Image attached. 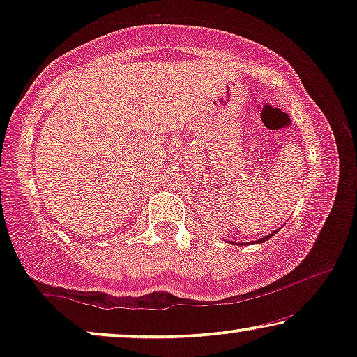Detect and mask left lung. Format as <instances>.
Wrapping results in <instances>:
<instances>
[{"label":"left lung","mask_w":357,"mask_h":357,"mask_svg":"<svg viewBox=\"0 0 357 357\" xmlns=\"http://www.w3.org/2000/svg\"><path fill=\"white\" fill-rule=\"evenodd\" d=\"M270 237H273V234H270V236H266V237L260 238V241H255V242H257V243H260V242H266L268 238H270ZM234 245H243V243H241V242H236V243H234Z\"/></svg>","instance_id":"left-lung-1"}]
</instances>
